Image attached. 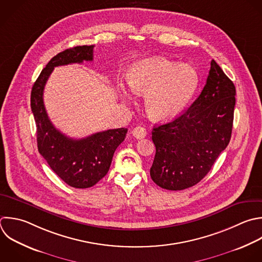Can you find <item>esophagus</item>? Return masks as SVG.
Listing matches in <instances>:
<instances>
[{
    "label": "esophagus",
    "instance_id": "obj_1",
    "mask_svg": "<svg viewBox=\"0 0 262 262\" xmlns=\"http://www.w3.org/2000/svg\"><path fill=\"white\" fill-rule=\"evenodd\" d=\"M132 134L135 138L137 139H141V138H144L146 136V131L145 129L142 127V126H136L133 131H132Z\"/></svg>",
    "mask_w": 262,
    "mask_h": 262
}]
</instances>
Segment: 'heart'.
Segmentation results:
<instances>
[{"label": "heart", "mask_w": 262, "mask_h": 262, "mask_svg": "<svg viewBox=\"0 0 262 262\" xmlns=\"http://www.w3.org/2000/svg\"><path fill=\"white\" fill-rule=\"evenodd\" d=\"M126 81L134 94L145 96L147 116L156 122H167L176 118L191 100L199 87L200 76L190 64H178L155 56L133 62ZM121 95L130 99L124 88H121Z\"/></svg>", "instance_id": "b5f03b06"}]
</instances>
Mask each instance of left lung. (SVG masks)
<instances>
[{
    "label": "left lung",
    "mask_w": 262,
    "mask_h": 262,
    "mask_svg": "<svg viewBox=\"0 0 262 262\" xmlns=\"http://www.w3.org/2000/svg\"><path fill=\"white\" fill-rule=\"evenodd\" d=\"M235 87L221 68L211 69L199 97L174 121L154 128L156 156L150 177L169 190H181L200 182L229 143Z\"/></svg>",
    "instance_id": "left-lung-1"
}]
</instances>
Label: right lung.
Here are the masks:
<instances>
[{"mask_svg":"<svg viewBox=\"0 0 262 262\" xmlns=\"http://www.w3.org/2000/svg\"><path fill=\"white\" fill-rule=\"evenodd\" d=\"M94 46H77L54 56L41 72L31 93V107L37 125L38 149L50 168L70 186L88 188L110 170L117 147L124 141L126 128L97 132L73 139L57 130L47 115L43 93L54 68L93 60Z\"/></svg>","mask_w":262,"mask_h":262,"instance_id":"1","label":"right lung"}]
</instances>
